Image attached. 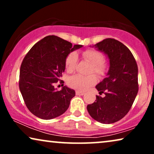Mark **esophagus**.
<instances>
[{
  "label": "esophagus",
  "mask_w": 154,
  "mask_h": 154,
  "mask_svg": "<svg viewBox=\"0 0 154 154\" xmlns=\"http://www.w3.org/2000/svg\"><path fill=\"white\" fill-rule=\"evenodd\" d=\"M75 94H76V95H83L84 94V92H82V91H79V90H77L76 92H75Z\"/></svg>",
  "instance_id": "esophagus-1"
}]
</instances>
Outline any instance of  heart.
I'll return each mask as SVG.
<instances>
[{
    "mask_svg": "<svg viewBox=\"0 0 154 154\" xmlns=\"http://www.w3.org/2000/svg\"><path fill=\"white\" fill-rule=\"evenodd\" d=\"M83 58L89 61L92 64L91 72L93 71L96 74L102 75L106 71V66L104 64V58L100 52L94 49H88L82 53ZM78 62V54L76 52H71L66 56L65 60V66L69 72L74 70ZM97 82V79L93 74L82 75L80 74L73 75L68 79V85L71 88L80 91H85L90 86L93 85Z\"/></svg>",
    "mask_w": 154,
    "mask_h": 154,
    "instance_id": "b5f03b06",
    "label": "heart"
}]
</instances>
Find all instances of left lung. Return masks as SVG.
<instances>
[{
	"label": "left lung",
	"instance_id": "8db88e82",
	"mask_svg": "<svg viewBox=\"0 0 154 154\" xmlns=\"http://www.w3.org/2000/svg\"><path fill=\"white\" fill-rule=\"evenodd\" d=\"M109 60L107 76L96 85L100 94L88 104L92 119L110 124L123 119L131 109L138 92V67L133 54L125 45L113 38H106L94 45Z\"/></svg>",
	"mask_w": 154,
	"mask_h": 154
}]
</instances>
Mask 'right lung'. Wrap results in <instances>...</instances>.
Returning <instances> with one entry per match:
<instances>
[{
    "label": "right lung",
    "mask_w": 154,
    "mask_h": 154,
    "mask_svg": "<svg viewBox=\"0 0 154 154\" xmlns=\"http://www.w3.org/2000/svg\"><path fill=\"white\" fill-rule=\"evenodd\" d=\"M82 47L72 46L70 42L56 35H48L35 43L24 57L19 86L25 104L35 116L52 119L68 109L75 91L66 86L58 91L53 85L61 81L66 56Z\"/></svg>",
    "instance_id": "1"
}]
</instances>
